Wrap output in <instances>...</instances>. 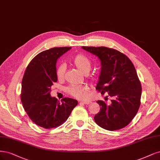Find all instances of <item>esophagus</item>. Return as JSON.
<instances>
[{
	"mask_svg": "<svg viewBox=\"0 0 160 160\" xmlns=\"http://www.w3.org/2000/svg\"><path fill=\"white\" fill-rule=\"evenodd\" d=\"M81 102L82 104H89L91 103V101H81Z\"/></svg>",
	"mask_w": 160,
	"mask_h": 160,
	"instance_id": "obj_1",
	"label": "esophagus"
}]
</instances>
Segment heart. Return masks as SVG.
I'll use <instances>...</instances> for the list:
<instances>
[{
    "label": "heart",
    "mask_w": 160,
    "mask_h": 160,
    "mask_svg": "<svg viewBox=\"0 0 160 160\" xmlns=\"http://www.w3.org/2000/svg\"><path fill=\"white\" fill-rule=\"evenodd\" d=\"M72 63L76 68H78L82 73L87 74L91 69V64L89 59L82 54H77L71 59ZM65 67L64 64H59L57 66L56 69V75L59 80H62L64 78ZM66 92L68 95L72 96L76 98L82 99L85 98L87 96V92L89 91V87L87 85H71L68 86L65 89Z\"/></svg>",
    "instance_id": "obj_1"
}]
</instances>
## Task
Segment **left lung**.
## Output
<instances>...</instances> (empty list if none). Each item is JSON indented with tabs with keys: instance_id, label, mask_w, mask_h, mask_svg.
<instances>
[{
	"instance_id": "1",
	"label": "left lung",
	"mask_w": 160,
	"mask_h": 160,
	"mask_svg": "<svg viewBox=\"0 0 160 160\" xmlns=\"http://www.w3.org/2000/svg\"><path fill=\"white\" fill-rule=\"evenodd\" d=\"M82 48L95 55L101 62L96 89L113 98L111 104L102 101L97 102L101 111L95 116V122L110 131L124 128L134 118L140 106L142 86L132 62L125 54L112 48Z\"/></svg>"
}]
</instances>
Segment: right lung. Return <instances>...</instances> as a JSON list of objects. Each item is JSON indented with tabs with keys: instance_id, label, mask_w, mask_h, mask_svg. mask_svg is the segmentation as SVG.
I'll list each match as a JSON object with an SVG mask.
<instances>
[{
	"instance_id": "right-lung-1",
	"label": "right lung",
	"mask_w": 160,
	"mask_h": 160,
	"mask_svg": "<svg viewBox=\"0 0 160 160\" xmlns=\"http://www.w3.org/2000/svg\"><path fill=\"white\" fill-rule=\"evenodd\" d=\"M71 47L53 48L38 53L28 65L22 81L21 101L32 122L46 129L56 128L69 118L78 105L75 99L63 98L61 102L50 96L56 75L57 59Z\"/></svg>"
}]
</instances>
